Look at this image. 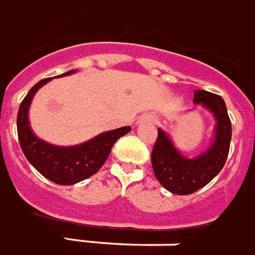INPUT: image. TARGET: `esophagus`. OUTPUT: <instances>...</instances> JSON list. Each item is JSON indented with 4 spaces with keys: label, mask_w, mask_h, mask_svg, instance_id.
Returning a JSON list of instances; mask_svg holds the SVG:
<instances>
[{
    "label": "esophagus",
    "mask_w": 255,
    "mask_h": 255,
    "mask_svg": "<svg viewBox=\"0 0 255 255\" xmlns=\"http://www.w3.org/2000/svg\"><path fill=\"white\" fill-rule=\"evenodd\" d=\"M145 121H147V123H153V121H154V119H153V117H145Z\"/></svg>",
    "instance_id": "obj_1"
}]
</instances>
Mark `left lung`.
I'll list each match as a JSON object with an SVG mask.
<instances>
[{
    "mask_svg": "<svg viewBox=\"0 0 255 255\" xmlns=\"http://www.w3.org/2000/svg\"><path fill=\"white\" fill-rule=\"evenodd\" d=\"M193 103L206 107L214 115L217 126L212 147L199 157L186 158L175 149L170 138L158 129L152 149L154 175L161 186L175 195H191L206 186L225 166L231 144V120L222 97L196 90Z\"/></svg>",
    "mask_w": 255,
    "mask_h": 255,
    "instance_id": "left-lung-1",
    "label": "left lung"
}]
</instances>
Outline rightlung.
<instances>
[{"mask_svg":"<svg viewBox=\"0 0 255 255\" xmlns=\"http://www.w3.org/2000/svg\"><path fill=\"white\" fill-rule=\"evenodd\" d=\"M75 73V69L60 76ZM53 77L37 82L20 103L16 117L18 138L24 156L38 173L56 184L69 186L94 175L106 162L117 139L131 130L130 126L106 131L75 147H56L37 138L28 123V108L36 91Z\"/></svg>","mask_w":255,"mask_h":255,"instance_id":"obj_1","label":"right lung"}]
</instances>
